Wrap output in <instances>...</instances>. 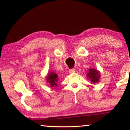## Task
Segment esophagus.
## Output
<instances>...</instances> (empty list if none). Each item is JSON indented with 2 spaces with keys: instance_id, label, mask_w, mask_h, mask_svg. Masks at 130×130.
<instances>
[{
  "instance_id": "obj_1",
  "label": "esophagus",
  "mask_w": 130,
  "mask_h": 130,
  "mask_svg": "<svg viewBox=\"0 0 130 130\" xmlns=\"http://www.w3.org/2000/svg\"><path fill=\"white\" fill-rule=\"evenodd\" d=\"M75 69H70V70H69V72L70 73H74V72H75Z\"/></svg>"
}]
</instances>
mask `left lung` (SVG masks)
<instances>
[{"mask_svg":"<svg viewBox=\"0 0 130 130\" xmlns=\"http://www.w3.org/2000/svg\"><path fill=\"white\" fill-rule=\"evenodd\" d=\"M87 76V78L91 80L92 83L97 84L100 81V72L98 70L92 68L88 70Z\"/></svg>","mask_w":130,"mask_h":130,"instance_id":"1","label":"left lung"}]
</instances>
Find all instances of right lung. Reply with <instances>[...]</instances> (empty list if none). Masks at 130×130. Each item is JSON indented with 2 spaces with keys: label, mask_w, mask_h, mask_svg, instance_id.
Here are the masks:
<instances>
[{
  "label": "right lung",
  "mask_w": 130,
  "mask_h": 130,
  "mask_svg": "<svg viewBox=\"0 0 130 130\" xmlns=\"http://www.w3.org/2000/svg\"><path fill=\"white\" fill-rule=\"evenodd\" d=\"M46 81L47 83L49 84L51 87H57V81L58 80V75L54 73V72L51 71L47 74V76H46Z\"/></svg>",
  "instance_id": "add662e5"
}]
</instances>
